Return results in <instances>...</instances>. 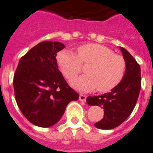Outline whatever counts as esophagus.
Here are the masks:
<instances>
[{"instance_id":"1","label":"esophagus","mask_w":153,"mask_h":153,"mask_svg":"<svg viewBox=\"0 0 153 153\" xmlns=\"http://www.w3.org/2000/svg\"><path fill=\"white\" fill-rule=\"evenodd\" d=\"M85 100H86V96H84V95H80V96H79V100H80V101L85 102Z\"/></svg>"}]
</instances>
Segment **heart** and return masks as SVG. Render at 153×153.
Masks as SVG:
<instances>
[{
    "mask_svg": "<svg viewBox=\"0 0 153 153\" xmlns=\"http://www.w3.org/2000/svg\"><path fill=\"white\" fill-rule=\"evenodd\" d=\"M57 63L68 80L82 71V64L90 65L86 69L88 74L71 82V86L80 91H91L96 88L103 93L111 91L122 82L126 71V62L122 56L98 44L80 46L78 55L68 49L60 51L57 55Z\"/></svg>",
    "mask_w": 153,
    "mask_h": 153,
    "instance_id": "b5f03b06",
    "label": "heart"
}]
</instances>
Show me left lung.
<instances>
[{"label": "left lung", "mask_w": 153, "mask_h": 153, "mask_svg": "<svg viewBox=\"0 0 153 153\" xmlns=\"http://www.w3.org/2000/svg\"><path fill=\"white\" fill-rule=\"evenodd\" d=\"M120 48L126 62V71L122 82L109 93L86 98L89 105L104 109V118L95 123L100 129H112L125 121L134 110L141 90L140 66L125 48Z\"/></svg>", "instance_id": "obj_1"}]
</instances>
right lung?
Returning a JSON list of instances; mask_svg holds the SVG:
<instances>
[{"mask_svg":"<svg viewBox=\"0 0 153 153\" xmlns=\"http://www.w3.org/2000/svg\"><path fill=\"white\" fill-rule=\"evenodd\" d=\"M64 48L59 42H41L20 58L14 75L17 105L24 116L36 126L54 125L68 103L79 98L58 70L56 56Z\"/></svg>","mask_w":153,"mask_h":153,"instance_id":"add662e5","label":"right lung"}]
</instances>
